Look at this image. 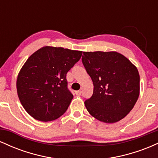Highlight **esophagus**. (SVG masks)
<instances>
[{
	"label": "esophagus",
	"instance_id": "1",
	"mask_svg": "<svg viewBox=\"0 0 158 158\" xmlns=\"http://www.w3.org/2000/svg\"><path fill=\"white\" fill-rule=\"evenodd\" d=\"M75 94H77V96H80L81 94V90H77V91L75 92Z\"/></svg>",
	"mask_w": 158,
	"mask_h": 158
}]
</instances>
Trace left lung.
<instances>
[{"mask_svg":"<svg viewBox=\"0 0 158 158\" xmlns=\"http://www.w3.org/2000/svg\"><path fill=\"white\" fill-rule=\"evenodd\" d=\"M82 63L94 92L85 106L94 118L114 123L124 118L139 95V75L135 64L116 51L83 52Z\"/></svg>","mask_w":158,"mask_h":158,"instance_id":"obj_1","label":"left lung"}]
</instances>
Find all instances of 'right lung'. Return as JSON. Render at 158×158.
<instances>
[{"mask_svg": "<svg viewBox=\"0 0 158 158\" xmlns=\"http://www.w3.org/2000/svg\"><path fill=\"white\" fill-rule=\"evenodd\" d=\"M82 51L44 46L32 54L18 75L16 88L25 110L37 120L52 121L63 115L73 98L66 74Z\"/></svg>", "mask_w": 158, "mask_h": 158, "instance_id": "right-lung-1", "label": "right lung"}]
</instances>
